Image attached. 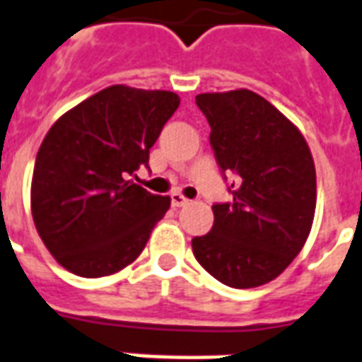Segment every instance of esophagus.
Segmentation results:
<instances>
[{
    "label": "esophagus",
    "instance_id": "obj_1",
    "mask_svg": "<svg viewBox=\"0 0 362 362\" xmlns=\"http://www.w3.org/2000/svg\"><path fill=\"white\" fill-rule=\"evenodd\" d=\"M170 203H173V207H186V205H188L189 203V199H186V197H184V195L182 194H173L170 195Z\"/></svg>",
    "mask_w": 362,
    "mask_h": 362
}]
</instances>
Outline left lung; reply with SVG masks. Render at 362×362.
<instances>
[{"label": "left lung", "mask_w": 362, "mask_h": 362, "mask_svg": "<svg viewBox=\"0 0 362 362\" xmlns=\"http://www.w3.org/2000/svg\"><path fill=\"white\" fill-rule=\"evenodd\" d=\"M222 174L234 173L230 203H215L213 228L192 240L197 263L230 288H257L280 276L309 238L317 173L299 132L251 90L199 93Z\"/></svg>", "instance_id": "obj_1"}]
</instances>
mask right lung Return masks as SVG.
<instances>
[{
  "mask_svg": "<svg viewBox=\"0 0 362 362\" xmlns=\"http://www.w3.org/2000/svg\"><path fill=\"white\" fill-rule=\"evenodd\" d=\"M180 98L165 90L109 86L49 128L32 176V218L42 242L76 276L119 272L138 259L170 207L132 176Z\"/></svg>",
  "mask_w": 362,
  "mask_h": 362,
  "instance_id": "1",
  "label": "right lung"
}]
</instances>
